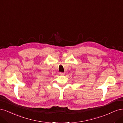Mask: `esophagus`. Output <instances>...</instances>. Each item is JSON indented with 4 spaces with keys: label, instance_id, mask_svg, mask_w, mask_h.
<instances>
[{
    "label": "esophagus",
    "instance_id": "34e87169",
    "mask_svg": "<svg viewBox=\"0 0 123 123\" xmlns=\"http://www.w3.org/2000/svg\"><path fill=\"white\" fill-rule=\"evenodd\" d=\"M65 74V73L64 72H59V75H60L63 76V75H64Z\"/></svg>",
    "mask_w": 123,
    "mask_h": 123
}]
</instances>
